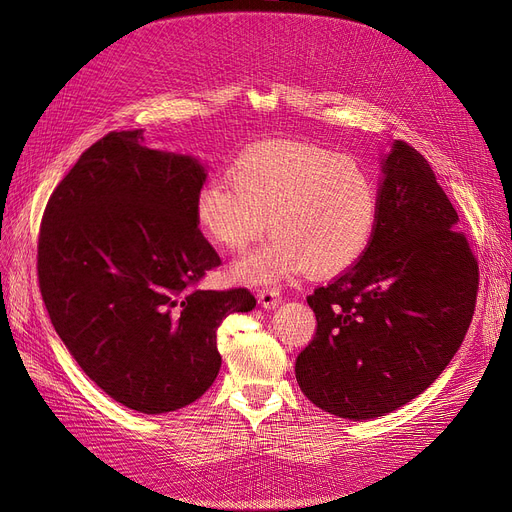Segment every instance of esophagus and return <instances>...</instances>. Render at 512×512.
<instances>
[{
	"label": "esophagus",
	"mask_w": 512,
	"mask_h": 512,
	"mask_svg": "<svg viewBox=\"0 0 512 512\" xmlns=\"http://www.w3.org/2000/svg\"><path fill=\"white\" fill-rule=\"evenodd\" d=\"M257 301L261 303V307L265 309H274L280 305L282 297H280V290L278 288H261L257 292Z\"/></svg>",
	"instance_id": "obj_1"
}]
</instances>
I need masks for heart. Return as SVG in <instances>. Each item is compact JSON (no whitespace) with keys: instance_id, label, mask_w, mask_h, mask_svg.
Wrapping results in <instances>:
<instances>
[{"instance_id":"1","label":"heart","mask_w":512,"mask_h":512,"mask_svg":"<svg viewBox=\"0 0 512 512\" xmlns=\"http://www.w3.org/2000/svg\"><path fill=\"white\" fill-rule=\"evenodd\" d=\"M380 215V186L363 164L299 141L247 147L228 178L205 182L195 197L199 230L222 249L245 251L270 222L272 247L234 267L236 278L255 284L348 272L373 245Z\"/></svg>"}]
</instances>
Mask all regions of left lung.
<instances>
[{
  "mask_svg": "<svg viewBox=\"0 0 512 512\" xmlns=\"http://www.w3.org/2000/svg\"><path fill=\"white\" fill-rule=\"evenodd\" d=\"M380 228L367 255L307 297L317 330L297 357L315 407L382 417L444 371L473 319L479 267L427 159L396 141L384 159Z\"/></svg>",
  "mask_w": 512,
  "mask_h": 512,
  "instance_id": "1",
  "label": "left lung"
}]
</instances>
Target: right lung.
Wrapping results in <instances>:
<instances>
[{
    "label": "right lung",
    "instance_id": "obj_1",
    "mask_svg": "<svg viewBox=\"0 0 512 512\" xmlns=\"http://www.w3.org/2000/svg\"><path fill=\"white\" fill-rule=\"evenodd\" d=\"M112 130L78 157L41 218L37 276L51 324L120 405L159 415L218 378V328L251 311L247 288L201 290L222 265L195 222L205 170Z\"/></svg>",
    "mask_w": 512,
    "mask_h": 512
}]
</instances>
